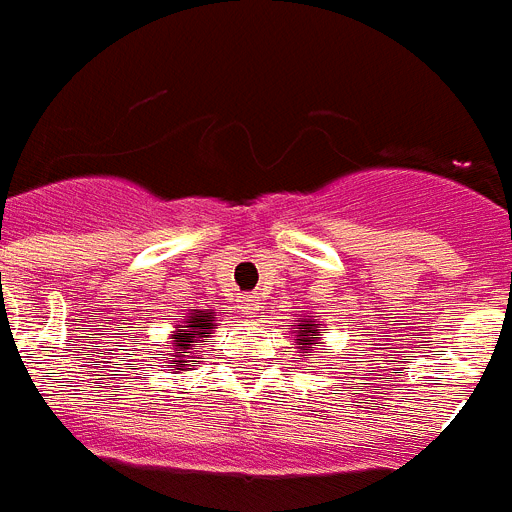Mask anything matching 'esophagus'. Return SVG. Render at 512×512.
<instances>
[{
  "mask_svg": "<svg viewBox=\"0 0 512 512\" xmlns=\"http://www.w3.org/2000/svg\"><path fill=\"white\" fill-rule=\"evenodd\" d=\"M259 305H261V302L256 300V297H251V295L243 297V300H241V315H243V318H256Z\"/></svg>",
  "mask_w": 512,
  "mask_h": 512,
  "instance_id": "obj_1",
  "label": "esophagus"
}]
</instances>
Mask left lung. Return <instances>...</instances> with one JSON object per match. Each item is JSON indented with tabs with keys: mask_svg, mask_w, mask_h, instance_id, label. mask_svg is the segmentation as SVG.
Returning <instances> with one entry per match:
<instances>
[{
	"mask_svg": "<svg viewBox=\"0 0 512 512\" xmlns=\"http://www.w3.org/2000/svg\"><path fill=\"white\" fill-rule=\"evenodd\" d=\"M320 320L318 315H302L297 318V330H295V346H297V354L310 359L315 356V343H318L320 336Z\"/></svg>",
	"mask_w": 512,
	"mask_h": 512,
	"instance_id": "obj_1",
	"label": "left lung"
}]
</instances>
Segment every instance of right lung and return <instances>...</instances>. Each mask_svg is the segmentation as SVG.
Returning <instances> with one entry per match:
<instances>
[{"mask_svg": "<svg viewBox=\"0 0 512 512\" xmlns=\"http://www.w3.org/2000/svg\"><path fill=\"white\" fill-rule=\"evenodd\" d=\"M174 333H171V338H174V369H187L189 359H194V346H205V338H210L207 333H212V328H215V312L212 310H187L182 312L179 318H176V325H174ZM174 369H169V372H174Z\"/></svg>", "mask_w": 512, "mask_h": 512, "instance_id": "obj_1", "label": "right lung"}]
</instances>
